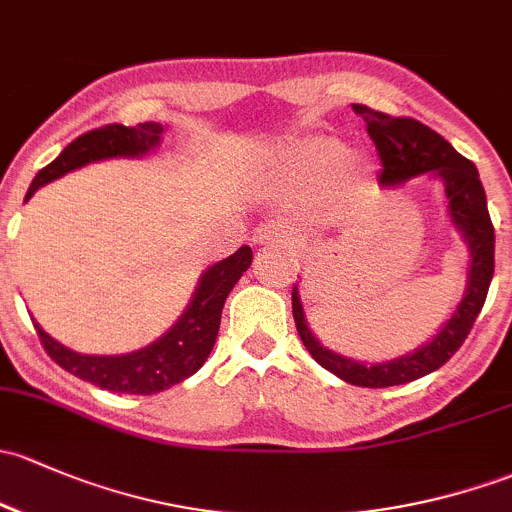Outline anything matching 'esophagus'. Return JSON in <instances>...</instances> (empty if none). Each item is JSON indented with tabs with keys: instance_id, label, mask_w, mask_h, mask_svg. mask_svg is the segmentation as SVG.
<instances>
[{
	"instance_id": "1",
	"label": "esophagus",
	"mask_w": 512,
	"mask_h": 512,
	"mask_svg": "<svg viewBox=\"0 0 512 512\" xmlns=\"http://www.w3.org/2000/svg\"><path fill=\"white\" fill-rule=\"evenodd\" d=\"M252 242L255 245H292L294 238H292V230H287L284 225L274 223V220H267V223H260L255 228V233H252Z\"/></svg>"
}]
</instances>
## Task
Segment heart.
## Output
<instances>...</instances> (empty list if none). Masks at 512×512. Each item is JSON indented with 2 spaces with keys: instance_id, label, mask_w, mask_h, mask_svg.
<instances>
[{
  "instance_id": "b5f03b06",
  "label": "heart",
  "mask_w": 512,
  "mask_h": 512,
  "mask_svg": "<svg viewBox=\"0 0 512 512\" xmlns=\"http://www.w3.org/2000/svg\"><path fill=\"white\" fill-rule=\"evenodd\" d=\"M294 159L309 174H331L346 159V147L333 139H306L294 149Z\"/></svg>"
}]
</instances>
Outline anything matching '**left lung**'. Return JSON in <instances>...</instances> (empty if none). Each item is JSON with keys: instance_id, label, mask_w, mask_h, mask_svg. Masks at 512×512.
Segmentation results:
<instances>
[{"instance_id": "obj_1", "label": "left lung", "mask_w": 512, "mask_h": 512, "mask_svg": "<svg viewBox=\"0 0 512 512\" xmlns=\"http://www.w3.org/2000/svg\"><path fill=\"white\" fill-rule=\"evenodd\" d=\"M353 110L355 115L365 120L370 139L378 149L380 164H383L378 174L380 186H400L422 174H432L434 179H441L446 201H449L451 223L456 225L461 238L469 245V282H466L464 297H461L451 319L439 328L432 341L419 346L414 353L387 360V363H358L346 355L328 351L306 324L297 284L292 289L294 324H297L299 338L304 341L311 358L346 383L358 387L405 385L441 368L469 336L473 321L483 309L488 287H491L493 267H496V260H493L496 233H493L491 215H488L486 191H483L473 161L461 157L441 134L422 125V122L412 120V117H390L365 105H353Z\"/></svg>"}]
</instances>
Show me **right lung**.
I'll use <instances>...</instances> for the list:
<instances>
[{"mask_svg":"<svg viewBox=\"0 0 512 512\" xmlns=\"http://www.w3.org/2000/svg\"><path fill=\"white\" fill-rule=\"evenodd\" d=\"M161 132L164 127L159 122H144L137 127L125 125H105L93 132L80 134L73 139L56 159L36 174L31 181L26 201L39 191L41 186L61 179L68 171L80 169L85 164L102 159L129 157L137 159L157 149L161 144ZM252 250L242 245L235 255L215 262L201 274L196 292H193L191 304L181 314L164 336L157 338L149 346L139 348L125 355H83L58 343L56 338L48 336L43 328L36 324L46 353L61 365L63 370L73 373L75 378L88 380V383L102 387L110 392H127V395H157L171 385L184 383L191 378L213 351L215 336L220 328V314L228 299L230 289L238 284L242 272L250 267Z\"/></svg>","mask_w":512,"mask_h":512,"instance_id":"add662e5","label":"right lung"}]
</instances>
